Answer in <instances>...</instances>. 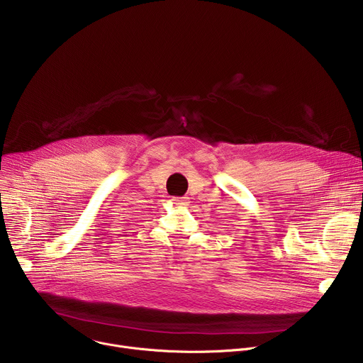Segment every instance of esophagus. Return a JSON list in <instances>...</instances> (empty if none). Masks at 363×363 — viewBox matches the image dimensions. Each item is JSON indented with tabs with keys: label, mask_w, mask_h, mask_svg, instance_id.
<instances>
[{
	"label": "esophagus",
	"mask_w": 363,
	"mask_h": 363,
	"mask_svg": "<svg viewBox=\"0 0 363 363\" xmlns=\"http://www.w3.org/2000/svg\"><path fill=\"white\" fill-rule=\"evenodd\" d=\"M172 202L177 205H188L189 201L186 196H175V198H172Z\"/></svg>",
	"instance_id": "34e87169"
}]
</instances>
